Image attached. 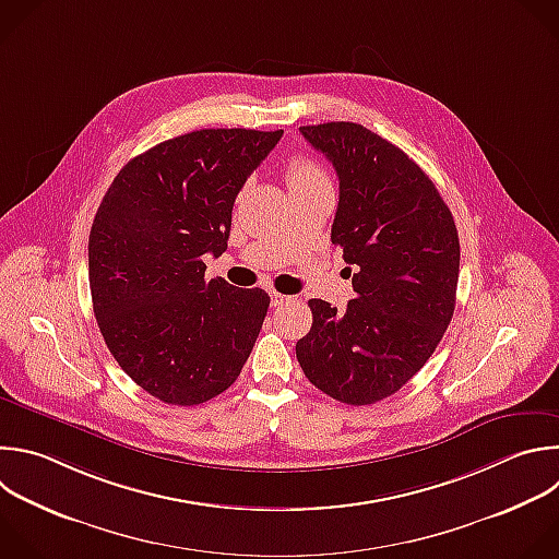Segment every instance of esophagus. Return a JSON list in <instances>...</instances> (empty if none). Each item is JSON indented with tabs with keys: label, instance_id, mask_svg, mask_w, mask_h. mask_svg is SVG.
I'll use <instances>...</instances> for the list:
<instances>
[{
	"label": "esophagus",
	"instance_id": "1",
	"mask_svg": "<svg viewBox=\"0 0 559 559\" xmlns=\"http://www.w3.org/2000/svg\"><path fill=\"white\" fill-rule=\"evenodd\" d=\"M270 296H272V307H278V305L292 300V296H285V294H278V292H270Z\"/></svg>",
	"mask_w": 559,
	"mask_h": 559
}]
</instances>
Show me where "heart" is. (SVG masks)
<instances>
[{"label": "heart", "instance_id": "heart-1", "mask_svg": "<svg viewBox=\"0 0 559 559\" xmlns=\"http://www.w3.org/2000/svg\"><path fill=\"white\" fill-rule=\"evenodd\" d=\"M285 177H287V183H289V191L307 189V186H316V183H326L329 181L324 168L316 159H311L307 155L289 157L287 168H285Z\"/></svg>", "mask_w": 559, "mask_h": 559}]
</instances>
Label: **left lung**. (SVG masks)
<instances>
[{
    "label": "left lung",
    "instance_id": "1",
    "mask_svg": "<svg viewBox=\"0 0 559 559\" xmlns=\"http://www.w3.org/2000/svg\"><path fill=\"white\" fill-rule=\"evenodd\" d=\"M300 133L340 179L331 243L355 267V298L346 311L311 298L313 322L296 357L329 397L376 404L419 373L452 320L459 233L435 181L400 146L355 122Z\"/></svg>",
    "mask_w": 559,
    "mask_h": 559
}]
</instances>
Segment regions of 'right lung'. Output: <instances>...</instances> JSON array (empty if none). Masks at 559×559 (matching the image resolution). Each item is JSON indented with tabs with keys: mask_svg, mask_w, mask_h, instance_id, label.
Instances as JSON below:
<instances>
[{
	"mask_svg": "<svg viewBox=\"0 0 559 559\" xmlns=\"http://www.w3.org/2000/svg\"><path fill=\"white\" fill-rule=\"evenodd\" d=\"M283 131L200 129L135 155L90 233V289L107 348L148 395L198 406L239 378L270 296L206 281L228 248L233 206Z\"/></svg>",
	"mask_w": 559,
	"mask_h": 559,
	"instance_id": "1",
	"label": "right lung"
}]
</instances>
